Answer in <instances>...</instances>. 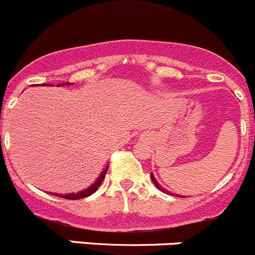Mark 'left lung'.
I'll use <instances>...</instances> for the list:
<instances>
[{"instance_id":"left-lung-1","label":"left lung","mask_w":255,"mask_h":255,"mask_svg":"<svg viewBox=\"0 0 255 255\" xmlns=\"http://www.w3.org/2000/svg\"><path fill=\"white\" fill-rule=\"evenodd\" d=\"M151 179H152V182H153V184H154V185H156V186H157V188H158V189H159V190H161V191H163V193H168V194H169V191H167V190H166V189H163V188H162V186H161V185H159V184H158V183H157V180H156V179H154V177H153V174H152V173H151ZM180 198H182V196H180Z\"/></svg>"}]
</instances>
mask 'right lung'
Wrapping results in <instances>:
<instances>
[{
    "label": "right lung",
    "mask_w": 255,
    "mask_h": 255,
    "mask_svg": "<svg viewBox=\"0 0 255 255\" xmlns=\"http://www.w3.org/2000/svg\"><path fill=\"white\" fill-rule=\"evenodd\" d=\"M65 85H70V83L67 82V83H65ZM107 170H108V168H107V169H104L103 172L101 173V175L98 177L97 182L94 183L93 185L89 186L88 189H86V190L80 191V193H77V194H66V195H59V194H56V196H60V198H65V199H67V200H78V199L87 198V196L91 195V194H93L94 191H97V189H98L99 186H101L102 183H103L104 178H106Z\"/></svg>",
    "instance_id": "add662e5"
}]
</instances>
